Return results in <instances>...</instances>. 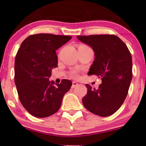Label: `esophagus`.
Wrapping results in <instances>:
<instances>
[{"label":"esophagus","instance_id":"1","mask_svg":"<svg viewBox=\"0 0 146 146\" xmlns=\"http://www.w3.org/2000/svg\"><path fill=\"white\" fill-rule=\"evenodd\" d=\"M77 86H78V82H76L75 81H73V82H72V86H71L72 88H75L76 87H77Z\"/></svg>","mask_w":146,"mask_h":146}]
</instances>
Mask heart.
I'll return each instance as SVG.
<instances>
[{
    "label": "heart",
    "instance_id": "b5f03b06",
    "mask_svg": "<svg viewBox=\"0 0 146 146\" xmlns=\"http://www.w3.org/2000/svg\"><path fill=\"white\" fill-rule=\"evenodd\" d=\"M70 75H71L72 77L75 78H76L78 77V73L77 71H73Z\"/></svg>",
    "mask_w": 146,
    "mask_h": 146
}]
</instances>
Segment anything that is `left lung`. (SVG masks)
<instances>
[{
  "label": "left lung",
  "instance_id": "8db88e82",
  "mask_svg": "<svg viewBox=\"0 0 146 146\" xmlns=\"http://www.w3.org/2000/svg\"><path fill=\"white\" fill-rule=\"evenodd\" d=\"M91 46L95 58L88 75L101 78L98 89L87 84L88 92L82 98L84 107L93 114L108 117L114 114L127 96L132 79L131 54L124 42L114 35L78 36Z\"/></svg>",
  "mask_w": 146,
  "mask_h": 146
}]
</instances>
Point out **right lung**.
Listing matches in <instances>:
<instances>
[{
  "label": "right lung",
  "mask_w": 146,
  "mask_h": 146,
  "mask_svg": "<svg viewBox=\"0 0 146 146\" xmlns=\"http://www.w3.org/2000/svg\"><path fill=\"white\" fill-rule=\"evenodd\" d=\"M70 36L36 34L26 38L15 60V83L19 99L26 110L38 118L58 111L72 82L63 79L60 84L49 81L51 69L57 67L56 51L71 39Z\"/></svg>",
  "instance_id": "1"
}]
</instances>
